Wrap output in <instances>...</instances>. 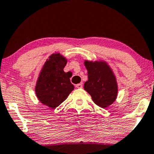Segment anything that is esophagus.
<instances>
[{
    "label": "esophagus",
    "mask_w": 154,
    "mask_h": 154,
    "mask_svg": "<svg viewBox=\"0 0 154 154\" xmlns=\"http://www.w3.org/2000/svg\"><path fill=\"white\" fill-rule=\"evenodd\" d=\"M82 87H83L82 83H79V84L76 85V88H78V89H81V88H82Z\"/></svg>",
    "instance_id": "1"
}]
</instances>
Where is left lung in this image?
Segmentation results:
<instances>
[{
	"label": "left lung",
	"mask_w": 154,
	"mask_h": 154,
	"mask_svg": "<svg viewBox=\"0 0 154 154\" xmlns=\"http://www.w3.org/2000/svg\"><path fill=\"white\" fill-rule=\"evenodd\" d=\"M84 65L88 75V80L84 85L85 90L99 107L105 108L110 106L116 101L118 92L117 79L112 68L103 59H85Z\"/></svg>",
	"instance_id": "8db88e82"
}]
</instances>
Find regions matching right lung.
<instances>
[{"mask_svg": "<svg viewBox=\"0 0 154 154\" xmlns=\"http://www.w3.org/2000/svg\"><path fill=\"white\" fill-rule=\"evenodd\" d=\"M67 59L59 52L51 54L38 74L35 93L41 103L55 108L62 103L75 89L70 82L69 72L64 71Z\"/></svg>", "mask_w": 154, "mask_h": 154, "instance_id": "obj_1", "label": "right lung"}]
</instances>
